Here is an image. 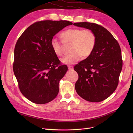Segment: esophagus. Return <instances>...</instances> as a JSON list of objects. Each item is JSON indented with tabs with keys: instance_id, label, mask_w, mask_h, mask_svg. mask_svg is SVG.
<instances>
[{
	"instance_id": "obj_1",
	"label": "esophagus",
	"mask_w": 133,
	"mask_h": 133,
	"mask_svg": "<svg viewBox=\"0 0 133 133\" xmlns=\"http://www.w3.org/2000/svg\"><path fill=\"white\" fill-rule=\"evenodd\" d=\"M68 69H69V70H72L73 69V66H71V65H69L68 66Z\"/></svg>"
}]
</instances>
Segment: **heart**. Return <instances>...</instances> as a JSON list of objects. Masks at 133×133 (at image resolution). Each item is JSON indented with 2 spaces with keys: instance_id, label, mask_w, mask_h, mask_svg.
Here are the masks:
<instances>
[{
  "instance_id": "heart-1",
  "label": "heart",
  "mask_w": 133,
  "mask_h": 133,
  "mask_svg": "<svg viewBox=\"0 0 133 133\" xmlns=\"http://www.w3.org/2000/svg\"><path fill=\"white\" fill-rule=\"evenodd\" d=\"M62 42L55 38L50 41V46L54 53L58 57H62L65 53L63 43L70 45L71 53L62 58L63 63L70 65L78 62L82 56L87 58L91 54L96 45V37L95 33L89 29H82L73 28L64 30L60 34Z\"/></svg>"
}]
</instances>
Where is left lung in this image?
<instances>
[{"mask_svg":"<svg viewBox=\"0 0 133 133\" xmlns=\"http://www.w3.org/2000/svg\"><path fill=\"white\" fill-rule=\"evenodd\" d=\"M74 25L91 30L96 37L91 54L74 67L79 76L76 91L87 101L102 102L109 97L118 85L123 66L121 49L118 41L103 26L88 22Z\"/></svg>","mask_w":133,"mask_h":133,"instance_id":"obj_1","label":"left lung"}]
</instances>
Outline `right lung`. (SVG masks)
I'll return each instance as SVG.
<instances>
[{
	"mask_svg": "<svg viewBox=\"0 0 133 133\" xmlns=\"http://www.w3.org/2000/svg\"><path fill=\"white\" fill-rule=\"evenodd\" d=\"M73 23L66 21L34 23L20 36L14 48L13 71L19 90L35 104L51 102L59 92V83L68 67L62 65L51 49L50 41Z\"/></svg>",
	"mask_w": 133,
	"mask_h": 133,
	"instance_id": "obj_1",
	"label": "right lung"
}]
</instances>
